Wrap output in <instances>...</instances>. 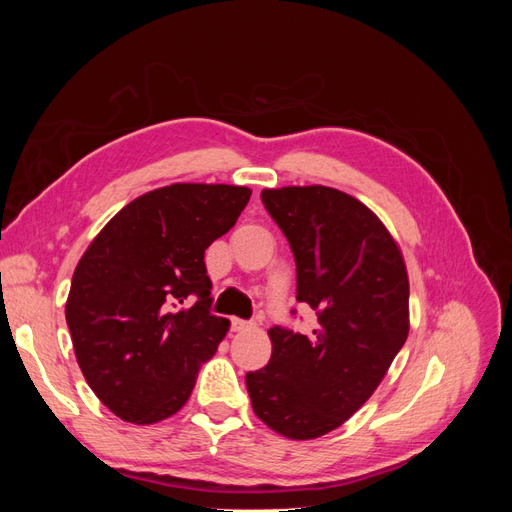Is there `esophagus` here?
I'll list each match as a JSON object with an SVG mask.
<instances>
[{"instance_id":"obj_1","label":"esophagus","mask_w":512,"mask_h":512,"mask_svg":"<svg viewBox=\"0 0 512 512\" xmlns=\"http://www.w3.org/2000/svg\"><path fill=\"white\" fill-rule=\"evenodd\" d=\"M230 327H232V331H237V333H241V331H247V329H252L254 324L252 322H247V320H241V318H232V322H230Z\"/></svg>"}]
</instances>
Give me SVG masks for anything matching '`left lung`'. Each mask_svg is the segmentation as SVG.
I'll use <instances>...</instances> for the list:
<instances>
[{"mask_svg": "<svg viewBox=\"0 0 512 512\" xmlns=\"http://www.w3.org/2000/svg\"><path fill=\"white\" fill-rule=\"evenodd\" d=\"M260 198L290 243L297 301L314 309L318 327L269 329L271 361L247 371V393L273 431L314 440L365 404L406 344L408 273L391 232L354 196L292 185Z\"/></svg>", "mask_w": 512, "mask_h": 512, "instance_id": "obj_1", "label": "left lung"}]
</instances>
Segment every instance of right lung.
Segmentation results:
<instances>
[{"label": "right lung", "instance_id": "1", "mask_svg": "<svg viewBox=\"0 0 512 512\" xmlns=\"http://www.w3.org/2000/svg\"><path fill=\"white\" fill-rule=\"evenodd\" d=\"M252 190L173 183L134 198L74 269L66 322L91 391L136 425L183 408L230 322L211 314L207 247L235 226ZM194 300L190 308L180 305Z\"/></svg>", "mask_w": 512, "mask_h": 512}]
</instances>
